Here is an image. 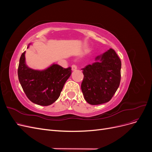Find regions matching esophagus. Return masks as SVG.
I'll list each match as a JSON object with an SVG mask.
<instances>
[{
    "label": "esophagus",
    "mask_w": 152,
    "mask_h": 152,
    "mask_svg": "<svg viewBox=\"0 0 152 152\" xmlns=\"http://www.w3.org/2000/svg\"><path fill=\"white\" fill-rule=\"evenodd\" d=\"M77 68V66L75 65V64H73V65H72V70H75Z\"/></svg>",
    "instance_id": "obj_1"
}]
</instances>
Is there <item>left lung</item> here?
Instances as JSON below:
<instances>
[{
	"label": "left lung",
	"mask_w": 152,
	"mask_h": 152,
	"mask_svg": "<svg viewBox=\"0 0 152 152\" xmlns=\"http://www.w3.org/2000/svg\"><path fill=\"white\" fill-rule=\"evenodd\" d=\"M95 62L82 69L84 79L81 89L86 102L93 105L108 102L120 85L121 61L115 51L110 49Z\"/></svg>",
	"instance_id": "obj_1"
}]
</instances>
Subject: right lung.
<instances>
[{
	"instance_id": "obj_1",
	"label": "right lung",
	"mask_w": 152,
	"mask_h": 152,
	"mask_svg": "<svg viewBox=\"0 0 152 152\" xmlns=\"http://www.w3.org/2000/svg\"><path fill=\"white\" fill-rule=\"evenodd\" d=\"M25 53V51L22 53L20 59L18 75L26 96L37 104H53L59 97L64 85L70 77L71 67L64 68L54 64L43 71L32 70L26 65Z\"/></svg>"
}]
</instances>
